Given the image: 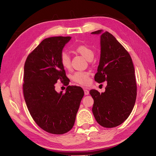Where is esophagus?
<instances>
[{"instance_id":"esophagus-1","label":"esophagus","mask_w":156,"mask_h":156,"mask_svg":"<svg viewBox=\"0 0 156 156\" xmlns=\"http://www.w3.org/2000/svg\"><path fill=\"white\" fill-rule=\"evenodd\" d=\"M84 94H85V95H88V94H89V91L87 89L84 90Z\"/></svg>"}]
</instances>
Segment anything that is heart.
Wrapping results in <instances>:
<instances>
[{
	"mask_svg": "<svg viewBox=\"0 0 156 156\" xmlns=\"http://www.w3.org/2000/svg\"><path fill=\"white\" fill-rule=\"evenodd\" d=\"M75 51L77 52L80 55H81L84 58H85L88 60H91L94 58V51L87 45H81L77 46L75 48ZM60 63L66 69H68L70 67V56L66 52H63L60 55ZM72 79L75 83L84 85V84H87L88 83L89 73L84 72H78L75 73V74L73 75Z\"/></svg>",
	"mask_w": 156,
	"mask_h": 156,
	"instance_id": "obj_1",
	"label": "heart"
}]
</instances>
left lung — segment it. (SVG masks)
I'll list each match as a JSON object with an SVG mask.
<instances>
[{
  "label": "left lung",
  "instance_id": "obj_1",
  "mask_svg": "<svg viewBox=\"0 0 156 156\" xmlns=\"http://www.w3.org/2000/svg\"><path fill=\"white\" fill-rule=\"evenodd\" d=\"M91 34H100V59L94 79L98 83L107 82L104 92L90 91L94 99L92 112L99 124L111 128L123 123L134 107L135 69L128 52L115 36L102 30Z\"/></svg>",
  "mask_w": 156,
  "mask_h": 156
}]
</instances>
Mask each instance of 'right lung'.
I'll list each match as a JSON object with an SVG mask.
<instances>
[{"mask_svg": "<svg viewBox=\"0 0 156 156\" xmlns=\"http://www.w3.org/2000/svg\"><path fill=\"white\" fill-rule=\"evenodd\" d=\"M70 36L45 38L27 56L23 84L25 100L33 120L52 134L67 133L73 127L84 91L68 86L65 94L55 90V84L67 83L60 55Z\"/></svg>", "mask_w": 156, "mask_h": 156, "instance_id": "1", "label": "right lung"}]
</instances>
